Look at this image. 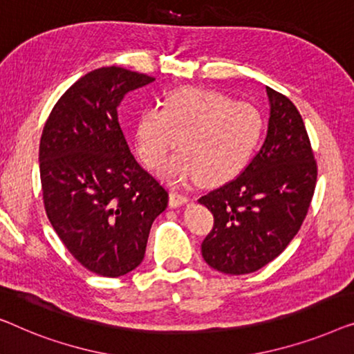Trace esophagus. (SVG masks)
<instances>
[{"label":"esophagus","mask_w":354,"mask_h":354,"mask_svg":"<svg viewBox=\"0 0 354 354\" xmlns=\"http://www.w3.org/2000/svg\"><path fill=\"white\" fill-rule=\"evenodd\" d=\"M186 202H189V198L186 196H183V194H179L176 191L170 192V207H173V208L181 207Z\"/></svg>","instance_id":"esophagus-1"}]
</instances>
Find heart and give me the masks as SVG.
Instances as JSON below:
<instances>
[{
  "mask_svg": "<svg viewBox=\"0 0 354 354\" xmlns=\"http://www.w3.org/2000/svg\"><path fill=\"white\" fill-rule=\"evenodd\" d=\"M261 112L220 91L183 86L167 94L165 106L146 107L134 127V144L147 168H158L178 139L179 153L162 168L167 181L196 176L218 184L237 175L260 144Z\"/></svg>",
  "mask_w": 354,
  "mask_h": 354,
  "instance_id": "heart-1",
  "label": "heart"
}]
</instances>
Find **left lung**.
I'll list each match as a JSON object with an SVG mask.
<instances>
[{
  "label": "left lung",
  "mask_w": 354,
  "mask_h": 354,
  "mask_svg": "<svg viewBox=\"0 0 354 354\" xmlns=\"http://www.w3.org/2000/svg\"><path fill=\"white\" fill-rule=\"evenodd\" d=\"M270 122L260 152L241 175L198 198L215 223L202 257L225 274H248L274 260L297 236L315 194L317 165L300 112L266 88Z\"/></svg>",
  "instance_id": "obj_1"
}]
</instances>
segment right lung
I'll return each mask as SVG.
<instances>
[{
  "instance_id": "right-lung-1",
  "label": "right lung",
  "mask_w": 354,
  "mask_h": 354,
  "mask_svg": "<svg viewBox=\"0 0 354 354\" xmlns=\"http://www.w3.org/2000/svg\"><path fill=\"white\" fill-rule=\"evenodd\" d=\"M153 80L115 66L86 73L53 107L39 141L49 221L75 260L104 277L141 265L152 223L168 205L118 123L125 94Z\"/></svg>"
}]
</instances>
